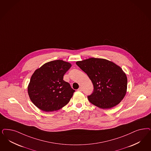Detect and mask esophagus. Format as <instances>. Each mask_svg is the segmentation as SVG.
I'll return each mask as SVG.
<instances>
[{"instance_id":"34e87169","label":"esophagus","mask_w":151,"mask_h":151,"mask_svg":"<svg viewBox=\"0 0 151 151\" xmlns=\"http://www.w3.org/2000/svg\"><path fill=\"white\" fill-rule=\"evenodd\" d=\"M78 91H82V88H81V87H80V88L78 89Z\"/></svg>"}]
</instances>
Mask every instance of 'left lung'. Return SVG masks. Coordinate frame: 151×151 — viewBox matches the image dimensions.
I'll return each instance as SVG.
<instances>
[{"label": "left lung", "mask_w": 151, "mask_h": 151, "mask_svg": "<svg viewBox=\"0 0 151 151\" xmlns=\"http://www.w3.org/2000/svg\"><path fill=\"white\" fill-rule=\"evenodd\" d=\"M76 63L93 84V92L88 96L91 104L101 109H110L124 98L127 78L119 66L107 60L97 58H90Z\"/></svg>", "instance_id": "8db88e82"}]
</instances>
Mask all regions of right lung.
Listing matches in <instances>:
<instances>
[{"mask_svg":"<svg viewBox=\"0 0 151 151\" xmlns=\"http://www.w3.org/2000/svg\"><path fill=\"white\" fill-rule=\"evenodd\" d=\"M71 66L70 63L58 60L44 64L33 73L28 93L38 108L46 112L56 111L70 101L75 90L63 78Z\"/></svg>","mask_w":151,"mask_h":151,"instance_id":"1","label":"right lung"}]
</instances>
